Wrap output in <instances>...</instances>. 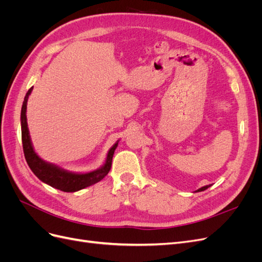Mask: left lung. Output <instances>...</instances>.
Segmentation results:
<instances>
[{
    "instance_id": "1",
    "label": "left lung",
    "mask_w": 262,
    "mask_h": 262,
    "mask_svg": "<svg viewBox=\"0 0 262 262\" xmlns=\"http://www.w3.org/2000/svg\"><path fill=\"white\" fill-rule=\"evenodd\" d=\"M212 185H208V186H204V187H201V188H199L198 190H195V192H200V191H204L205 189H208L209 187H211Z\"/></svg>"
}]
</instances>
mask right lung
I'll return each instance as SVG.
<instances>
[{
  "mask_svg": "<svg viewBox=\"0 0 262 262\" xmlns=\"http://www.w3.org/2000/svg\"><path fill=\"white\" fill-rule=\"evenodd\" d=\"M34 87L27 92L21 106L20 113V124H21V141L23 149L25 154L26 162L35 175L45 184L49 185L55 189H59L64 192H75L78 190L90 187L92 185L97 184L104 178L112 168L114 153L118 146L119 140L110 147L107 153L105 163L99 168L89 171V172H74L67 169H63L60 166L46 162L39 156L34 149L33 143H31L30 134L27 124V101L29 95L33 92Z\"/></svg>",
  "mask_w": 262,
  "mask_h": 262,
  "instance_id": "1",
  "label": "right lung"
}]
</instances>
